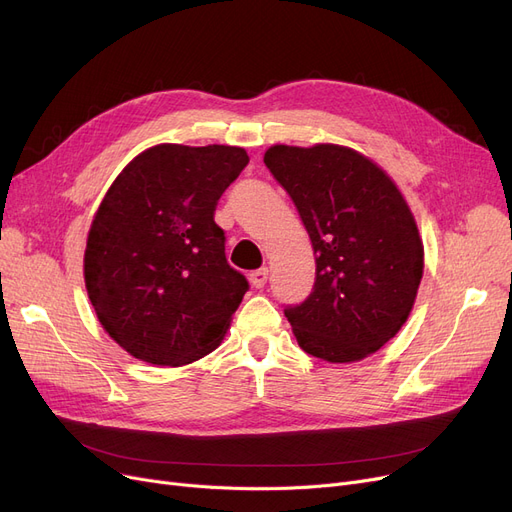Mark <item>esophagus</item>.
<instances>
[{"label": "esophagus", "instance_id": "obj_1", "mask_svg": "<svg viewBox=\"0 0 512 512\" xmlns=\"http://www.w3.org/2000/svg\"><path fill=\"white\" fill-rule=\"evenodd\" d=\"M266 279H269V269H258V271H252V273H250V283H252L256 289L264 287Z\"/></svg>", "mask_w": 512, "mask_h": 512}]
</instances>
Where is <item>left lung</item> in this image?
<instances>
[{
	"instance_id": "1",
	"label": "left lung",
	"mask_w": 512,
	"mask_h": 512,
	"mask_svg": "<svg viewBox=\"0 0 512 512\" xmlns=\"http://www.w3.org/2000/svg\"><path fill=\"white\" fill-rule=\"evenodd\" d=\"M264 164L296 204L316 256L310 296L285 306L304 352L354 362L406 323L423 277V241L383 170L342 145H273Z\"/></svg>"
}]
</instances>
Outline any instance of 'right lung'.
<instances>
[{
	"mask_svg": "<svg viewBox=\"0 0 512 512\" xmlns=\"http://www.w3.org/2000/svg\"><path fill=\"white\" fill-rule=\"evenodd\" d=\"M248 162L233 145L162 143L108 189L87 237L85 285L131 356L181 367L221 344L250 285L227 262L214 210Z\"/></svg>",
	"mask_w": 512,
	"mask_h": 512,
	"instance_id": "right-lung-1",
	"label": "right lung"
}]
</instances>
